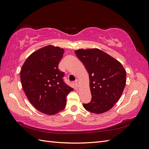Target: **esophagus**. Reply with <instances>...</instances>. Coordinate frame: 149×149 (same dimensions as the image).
I'll use <instances>...</instances> for the list:
<instances>
[{
  "mask_svg": "<svg viewBox=\"0 0 149 149\" xmlns=\"http://www.w3.org/2000/svg\"><path fill=\"white\" fill-rule=\"evenodd\" d=\"M75 84H76L77 86H79V80L77 79L76 81H75Z\"/></svg>",
  "mask_w": 149,
  "mask_h": 149,
  "instance_id": "esophagus-1",
  "label": "esophagus"
}]
</instances>
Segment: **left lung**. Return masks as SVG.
I'll list each match as a JSON object with an SVG mask.
<instances>
[{"instance_id": "obj_1", "label": "left lung", "mask_w": 149, "mask_h": 149, "mask_svg": "<svg viewBox=\"0 0 149 149\" xmlns=\"http://www.w3.org/2000/svg\"><path fill=\"white\" fill-rule=\"evenodd\" d=\"M90 77V102L83 104L88 111L106 112L118 102L126 83V72L121 63L99 49H79L75 52Z\"/></svg>"}]
</instances>
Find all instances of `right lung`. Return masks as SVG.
Listing matches in <instances>:
<instances>
[{"mask_svg":"<svg viewBox=\"0 0 149 149\" xmlns=\"http://www.w3.org/2000/svg\"><path fill=\"white\" fill-rule=\"evenodd\" d=\"M64 51L58 47H44L31 54L21 69V83L27 99L47 115H55L64 109L66 96L73 91L63 81L64 72L58 68Z\"/></svg>","mask_w":149,"mask_h":149,"instance_id":"add662e5","label":"right lung"}]
</instances>
